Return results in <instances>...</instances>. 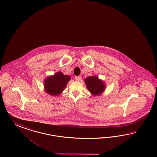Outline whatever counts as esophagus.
<instances>
[{
  "label": "esophagus",
  "instance_id": "obj_1",
  "mask_svg": "<svg viewBox=\"0 0 157 157\" xmlns=\"http://www.w3.org/2000/svg\"><path fill=\"white\" fill-rule=\"evenodd\" d=\"M75 79L77 81H80L81 80V76H76Z\"/></svg>",
  "mask_w": 157,
  "mask_h": 157
}]
</instances>
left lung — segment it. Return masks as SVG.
Instances as JSON below:
<instances>
[{
  "label": "left lung",
  "instance_id": "1",
  "mask_svg": "<svg viewBox=\"0 0 157 157\" xmlns=\"http://www.w3.org/2000/svg\"><path fill=\"white\" fill-rule=\"evenodd\" d=\"M84 81L88 90L94 95H99L105 90V84L96 76L88 77Z\"/></svg>",
  "mask_w": 157,
  "mask_h": 157
}]
</instances>
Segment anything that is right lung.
Returning <instances> with one entry per match:
<instances>
[{"mask_svg":"<svg viewBox=\"0 0 157 157\" xmlns=\"http://www.w3.org/2000/svg\"><path fill=\"white\" fill-rule=\"evenodd\" d=\"M71 77L58 72L53 76L47 78L44 81V87L48 94L52 95H58L63 91Z\"/></svg>","mask_w":157,"mask_h":157,"instance_id":"add662e5","label":"right lung"}]
</instances>
